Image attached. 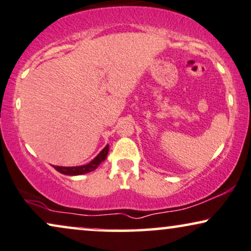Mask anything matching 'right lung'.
I'll return each instance as SVG.
<instances>
[{"instance_id": "add662e5", "label": "right lung", "mask_w": 251, "mask_h": 251, "mask_svg": "<svg viewBox=\"0 0 251 251\" xmlns=\"http://www.w3.org/2000/svg\"><path fill=\"white\" fill-rule=\"evenodd\" d=\"M107 153H109V145H106L105 147L102 149L100 154L97 155L96 157L94 158L91 162L88 164H84V166H78V167H60V166H53V168L59 173L63 174V175L68 176H76V175H83V174L90 173V171H94L97 169L98 166L105 160L107 156Z\"/></svg>"}]
</instances>
